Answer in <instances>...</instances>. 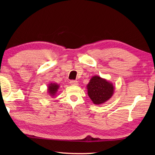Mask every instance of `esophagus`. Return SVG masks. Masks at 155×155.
<instances>
[{
    "mask_svg": "<svg viewBox=\"0 0 155 155\" xmlns=\"http://www.w3.org/2000/svg\"><path fill=\"white\" fill-rule=\"evenodd\" d=\"M70 83L71 85H73V86H76V85H78V81H70Z\"/></svg>",
    "mask_w": 155,
    "mask_h": 155,
    "instance_id": "esophagus-1",
    "label": "esophagus"
}]
</instances>
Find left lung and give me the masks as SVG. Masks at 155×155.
<instances>
[{
	"instance_id": "8db88e82",
	"label": "left lung",
	"mask_w": 155,
	"mask_h": 155,
	"mask_svg": "<svg viewBox=\"0 0 155 155\" xmlns=\"http://www.w3.org/2000/svg\"><path fill=\"white\" fill-rule=\"evenodd\" d=\"M88 95L94 104L106 103L113 97L114 91L113 84L99 76H93L87 84Z\"/></svg>"
}]
</instances>
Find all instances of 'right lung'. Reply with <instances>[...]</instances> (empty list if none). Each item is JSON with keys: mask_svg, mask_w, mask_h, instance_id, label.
I'll list each match as a JSON object with an SVG mask.
<instances>
[{"mask_svg": "<svg viewBox=\"0 0 155 155\" xmlns=\"http://www.w3.org/2000/svg\"><path fill=\"white\" fill-rule=\"evenodd\" d=\"M60 86L57 83H50L48 85V93L51 97H54L57 94Z\"/></svg>", "mask_w": 155, "mask_h": 155, "instance_id": "right-lung-1", "label": "right lung"}]
</instances>
